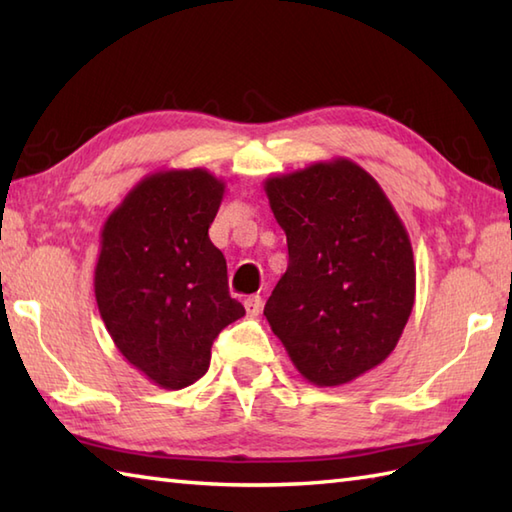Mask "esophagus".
<instances>
[{"mask_svg": "<svg viewBox=\"0 0 512 512\" xmlns=\"http://www.w3.org/2000/svg\"><path fill=\"white\" fill-rule=\"evenodd\" d=\"M262 306H264V301H262V297H259V295H253V297H248L244 301V308L248 312V317H257V314L262 312Z\"/></svg>", "mask_w": 512, "mask_h": 512, "instance_id": "34e87169", "label": "esophagus"}]
</instances>
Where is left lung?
<instances>
[{"label":"left lung","instance_id":"left-lung-1","mask_svg":"<svg viewBox=\"0 0 512 512\" xmlns=\"http://www.w3.org/2000/svg\"><path fill=\"white\" fill-rule=\"evenodd\" d=\"M288 268L264 314L312 385L352 383L394 352L416 299L405 224L380 184L347 158L264 182Z\"/></svg>","mask_w":512,"mask_h":512}]
</instances>
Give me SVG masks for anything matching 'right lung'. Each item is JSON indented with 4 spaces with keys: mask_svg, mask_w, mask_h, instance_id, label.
Masks as SVG:
<instances>
[{
    "mask_svg": "<svg viewBox=\"0 0 512 512\" xmlns=\"http://www.w3.org/2000/svg\"><path fill=\"white\" fill-rule=\"evenodd\" d=\"M222 198L211 171H156L103 224L96 306L125 361L162 389L202 378L215 336L246 314L209 239Z\"/></svg>",
    "mask_w": 512,
    "mask_h": 512,
    "instance_id": "1",
    "label": "right lung"
}]
</instances>
